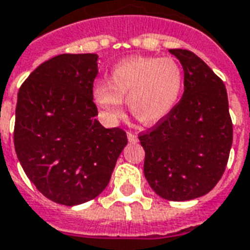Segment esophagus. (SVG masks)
Wrapping results in <instances>:
<instances>
[{"mask_svg": "<svg viewBox=\"0 0 250 250\" xmlns=\"http://www.w3.org/2000/svg\"><path fill=\"white\" fill-rule=\"evenodd\" d=\"M127 138H128V140H130V142H132V143H136V142H138V136H136L134 132H131V131H128V132H127Z\"/></svg>", "mask_w": 250, "mask_h": 250, "instance_id": "34e87169", "label": "esophagus"}]
</instances>
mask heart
Masks as SVG:
<instances>
[{
  "label": "heart",
  "mask_w": 250,
  "mask_h": 250,
  "mask_svg": "<svg viewBox=\"0 0 250 250\" xmlns=\"http://www.w3.org/2000/svg\"><path fill=\"white\" fill-rule=\"evenodd\" d=\"M184 71L177 61L158 57H134L111 70L106 83L92 88V99L108 122L123 111L122 99L142 125L158 123L173 110L182 94Z\"/></svg>",
  "instance_id": "obj_1"
}]
</instances>
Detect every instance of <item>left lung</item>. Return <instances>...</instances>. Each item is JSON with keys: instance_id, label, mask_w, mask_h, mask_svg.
<instances>
[{"instance_id": "obj_1", "label": "left lung", "mask_w": 250, "mask_h": 250, "mask_svg": "<svg viewBox=\"0 0 250 250\" xmlns=\"http://www.w3.org/2000/svg\"><path fill=\"white\" fill-rule=\"evenodd\" d=\"M184 68V94L164 119L139 134L144 176L169 201L207 195L227 168L233 125L224 82L189 50L171 49Z\"/></svg>"}]
</instances>
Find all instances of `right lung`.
<instances>
[{
  "label": "right lung",
  "instance_id": "1",
  "mask_svg": "<svg viewBox=\"0 0 250 250\" xmlns=\"http://www.w3.org/2000/svg\"><path fill=\"white\" fill-rule=\"evenodd\" d=\"M98 55L61 54L22 83L14 123V147L38 191L62 205L95 199L110 182L127 134L95 119L92 99Z\"/></svg>",
  "mask_w": 250,
  "mask_h": 250
}]
</instances>
